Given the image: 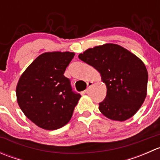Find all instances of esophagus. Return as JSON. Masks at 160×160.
Instances as JSON below:
<instances>
[{
	"mask_svg": "<svg viewBox=\"0 0 160 160\" xmlns=\"http://www.w3.org/2000/svg\"><path fill=\"white\" fill-rule=\"evenodd\" d=\"M92 85H93V82H91V81L88 82V88H87V89L85 90V93H88V91H89L90 88H91Z\"/></svg>",
	"mask_w": 160,
	"mask_h": 160,
	"instance_id": "obj_1",
	"label": "esophagus"
}]
</instances>
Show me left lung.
Here are the masks:
<instances>
[{
	"mask_svg": "<svg viewBox=\"0 0 160 160\" xmlns=\"http://www.w3.org/2000/svg\"><path fill=\"white\" fill-rule=\"evenodd\" d=\"M96 69L107 87L99 110L109 119L123 121L138 111L146 97L148 72L142 61L116 44L95 46L78 56Z\"/></svg>",
	"mask_w": 160,
	"mask_h": 160,
	"instance_id": "1",
	"label": "left lung"
}]
</instances>
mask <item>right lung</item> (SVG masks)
Segmentation results:
<instances>
[{
	"label": "right lung",
	"instance_id": "add662e5",
	"mask_svg": "<svg viewBox=\"0 0 160 160\" xmlns=\"http://www.w3.org/2000/svg\"><path fill=\"white\" fill-rule=\"evenodd\" d=\"M74 53L45 52L21 76L16 88L18 104L33 123L46 130L67 125L81 95L72 91L63 75Z\"/></svg>",
	"mask_w": 160,
	"mask_h": 160
}]
</instances>
